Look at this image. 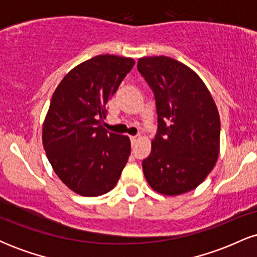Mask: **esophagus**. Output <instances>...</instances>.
Segmentation results:
<instances>
[{
	"instance_id": "obj_1",
	"label": "esophagus",
	"mask_w": 257,
	"mask_h": 257,
	"mask_svg": "<svg viewBox=\"0 0 257 257\" xmlns=\"http://www.w3.org/2000/svg\"><path fill=\"white\" fill-rule=\"evenodd\" d=\"M138 140H139V137H131V141L133 145H135V144L138 143Z\"/></svg>"
}]
</instances>
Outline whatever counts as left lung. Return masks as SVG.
<instances>
[{
    "label": "left lung",
    "mask_w": 257,
    "mask_h": 257,
    "mask_svg": "<svg viewBox=\"0 0 257 257\" xmlns=\"http://www.w3.org/2000/svg\"><path fill=\"white\" fill-rule=\"evenodd\" d=\"M138 70L155 93L158 132L143 161L156 192L179 196L204 181L220 152V116L202 78L185 64L159 55L138 60Z\"/></svg>",
    "instance_id": "8db88e82"
}]
</instances>
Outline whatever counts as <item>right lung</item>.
Instances as JSON below:
<instances>
[{"label":"right lung","mask_w":257,"mask_h":257,"mask_svg":"<svg viewBox=\"0 0 257 257\" xmlns=\"http://www.w3.org/2000/svg\"><path fill=\"white\" fill-rule=\"evenodd\" d=\"M134 64L132 58L96 55L67 72L53 93L42 128L44 151L58 178L79 196L111 191L131 156L129 138L102 123L108 100Z\"/></svg>","instance_id":"add662e5"}]
</instances>
